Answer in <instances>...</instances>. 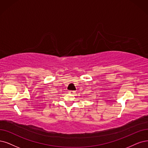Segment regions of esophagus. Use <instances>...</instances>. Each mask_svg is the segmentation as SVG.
Instances as JSON below:
<instances>
[{
    "label": "esophagus",
    "mask_w": 148,
    "mask_h": 148,
    "mask_svg": "<svg viewBox=\"0 0 148 148\" xmlns=\"http://www.w3.org/2000/svg\"><path fill=\"white\" fill-rule=\"evenodd\" d=\"M69 93H71V94H75V91L71 90V91H69Z\"/></svg>",
    "instance_id": "obj_1"
}]
</instances>
